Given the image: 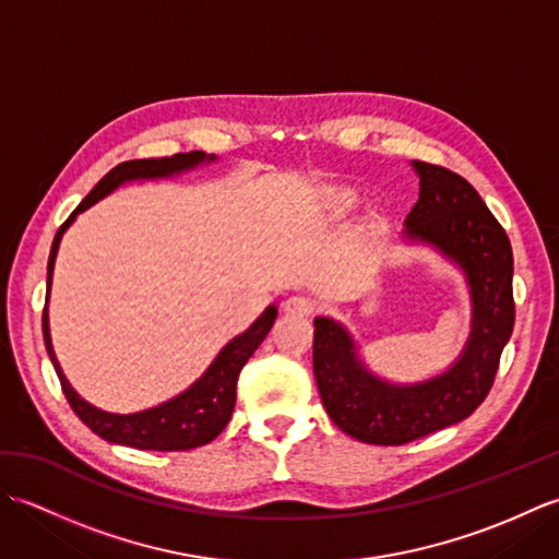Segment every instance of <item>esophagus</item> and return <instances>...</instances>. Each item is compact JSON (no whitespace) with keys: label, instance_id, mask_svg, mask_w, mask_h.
I'll return each instance as SVG.
<instances>
[{"label":"esophagus","instance_id":"1","mask_svg":"<svg viewBox=\"0 0 559 559\" xmlns=\"http://www.w3.org/2000/svg\"><path fill=\"white\" fill-rule=\"evenodd\" d=\"M283 310L290 317H312L317 312V305L307 295H290L286 305H283Z\"/></svg>","mask_w":559,"mask_h":559}]
</instances>
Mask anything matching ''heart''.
<instances>
[{
    "label": "heart",
    "mask_w": 559,
    "mask_h": 559,
    "mask_svg": "<svg viewBox=\"0 0 559 559\" xmlns=\"http://www.w3.org/2000/svg\"><path fill=\"white\" fill-rule=\"evenodd\" d=\"M350 201H353V199H350V197H346V199H343V204H350Z\"/></svg>",
    "instance_id": "obj_1"
}]
</instances>
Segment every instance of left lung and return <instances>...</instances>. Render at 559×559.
<instances>
[{
	"mask_svg": "<svg viewBox=\"0 0 559 559\" xmlns=\"http://www.w3.org/2000/svg\"><path fill=\"white\" fill-rule=\"evenodd\" d=\"M413 168L420 175V199L406 218V235L442 249L466 271L473 331L451 370L396 386L365 370L346 329L334 319H314L312 358L322 403L343 432L365 444H408L468 418L490 394L514 329V257L504 228L461 175L423 160Z\"/></svg>",
	"mask_w": 559,
	"mask_h": 559,
	"instance_id": "obj_1",
	"label": "left lung"
}]
</instances>
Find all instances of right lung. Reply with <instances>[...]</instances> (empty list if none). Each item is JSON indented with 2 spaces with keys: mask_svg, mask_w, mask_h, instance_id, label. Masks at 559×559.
Segmentation results:
<instances>
[{
  "mask_svg": "<svg viewBox=\"0 0 559 559\" xmlns=\"http://www.w3.org/2000/svg\"><path fill=\"white\" fill-rule=\"evenodd\" d=\"M204 160H213V156H206V153L201 151H192V153H177L173 158L127 160V163L115 165V168L91 189V194L81 201V204L74 209V213H71V216L62 223V228L57 230L52 249H50V259H47V293H50L59 240H62L64 230L81 211H86L88 206L96 204L98 199L110 194L112 189H117L122 182L148 180V177H170L173 173L189 170ZM276 314H278L276 305L266 307V312L261 314L257 322L245 331V334L233 338L228 346L218 353V358L211 362L209 370L201 374L199 382L189 386L185 394L165 401L156 408L132 413V415H117V413H105V411L93 408L91 403L83 401L76 391L71 389L67 377L62 374V367H59L55 358L52 341H50V324H47V305L43 310V338L71 411L79 415L83 425H88L93 432L103 437L105 442L124 444L134 449H151V451H187V449L204 447L213 442V439L225 430V425H228L235 408L237 377H240L247 360L252 358L254 350L261 346V341L266 338L273 322H276Z\"/></svg>",
  "mask_w": 559,
  "mask_h": 559,
  "instance_id": "1",
  "label": "right lung"
}]
</instances>
